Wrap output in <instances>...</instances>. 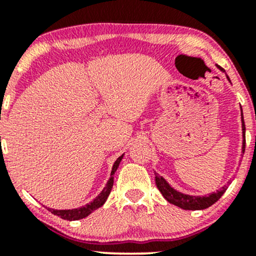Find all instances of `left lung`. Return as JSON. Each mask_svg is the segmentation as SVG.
<instances>
[{"instance_id":"8db88e82","label":"left lung","mask_w":256,"mask_h":256,"mask_svg":"<svg viewBox=\"0 0 256 256\" xmlns=\"http://www.w3.org/2000/svg\"><path fill=\"white\" fill-rule=\"evenodd\" d=\"M216 67L220 71L225 72L222 67L216 64ZM228 80L230 82L228 76H226ZM240 119H242V136H243V142H242V152L244 154L246 149V125L244 120H243V112L240 108ZM155 183H156L158 189L160 190V192L162 194V196L165 198L170 204L177 206V207L182 208V210H206V208L210 207L213 204H216L218 200L222 198V194L226 192L228 186L224 185L220 190H216V192H212L210 195L206 196H192V195H186V194L179 192L178 190L173 189V188L166 182V179L161 177L158 173L155 172Z\"/></svg>"}]
</instances>
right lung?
Returning a JSON list of instances; mask_svg holds the SVG:
<instances>
[{"label": "right lung", "mask_w": 256, "mask_h": 256, "mask_svg": "<svg viewBox=\"0 0 256 256\" xmlns=\"http://www.w3.org/2000/svg\"><path fill=\"white\" fill-rule=\"evenodd\" d=\"M122 158H124V154L116 158L113 167H112L110 178L108 179L107 184H106L104 190H102V192L98 194V196H96V198H94L90 204H85V206H83V207L74 208V210H52V208H48V210H50L52 214H55V216H60L61 219L70 220V222H72V220H79V219L85 218V216H88L89 214L92 213L94 210H96L98 208L101 207V206H104V202L107 201L108 196H110L112 188H113L114 173H116V170H118L119 164H120V161L122 160Z\"/></svg>", "instance_id": "add662e5"}]
</instances>
